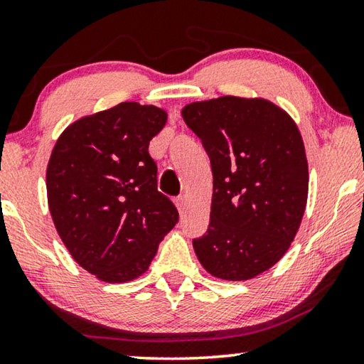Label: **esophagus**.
Masks as SVG:
<instances>
[{
  "label": "esophagus",
  "instance_id": "34e87169",
  "mask_svg": "<svg viewBox=\"0 0 364 364\" xmlns=\"http://www.w3.org/2000/svg\"><path fill=\"white\" fill-rule=\"evenodd\" d=\"M176 206H178V211H180V214L183 216L184 209H186V199H184V196L176 198Z\"/></svg>",
  "mask_w": 364,
  "mask_h": 364
}]
</instances>
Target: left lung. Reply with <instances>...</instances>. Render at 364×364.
<instances>
[{"mask_svg":"<svg viewBox=\"0 0 364 364\" xmlns=\"http://www.w3.org/2000/svg\"><path fill=\"white\" fill-rule=\"evenodd\" d=\"M181 115L211 160L213 203L199 262L224 280H249L284 257L309 196V165L295 122L272 102L224 95Z\"/></svg>","mask_w":364,"mask_h":364,"instance_id":"obj_1","label":"left lung"}]
</instances>
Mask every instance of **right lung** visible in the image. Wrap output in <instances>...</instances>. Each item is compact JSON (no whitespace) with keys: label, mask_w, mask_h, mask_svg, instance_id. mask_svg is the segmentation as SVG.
Wrapping results in <instances>:
<instances>
[{"label":"right lung","mask_w":364,"mask_h":364,"mask_svg":"<svg viewBox=\"0 0 364 364\" xmlns=\"http://www.w3.org/2000/svg\"><path fill=\"white\" fill-rule=\"evenodd\" d=\"M165 124V110L122 102L69 125L49 158L54 226L75 262L104 282L146 272L178 223L175 204L158 191V168L148 153Z\"/></svg>","instance_id":"add662e5"}]
</instances>
